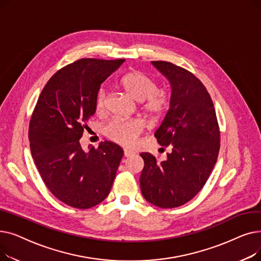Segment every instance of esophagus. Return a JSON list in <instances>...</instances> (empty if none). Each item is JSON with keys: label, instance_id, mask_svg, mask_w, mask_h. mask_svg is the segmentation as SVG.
Here are the masks:
<instances>
[{"label": "esophagus", "instance_id": "1", "mask_svg": "<svg viewBox=\"0 0 261 261\" xmlns=\"http://www.w3.org/2000/svg\"><path fill=\"white\" fill-rule=\"evenodd\" d=\"M133 154H134V152H133V151H130V150H127V149L123 150V155H125L126 158L131 156V155H133Z\"/></svg>", "mask_w": 261, "mask_h": 261}]
</instances>
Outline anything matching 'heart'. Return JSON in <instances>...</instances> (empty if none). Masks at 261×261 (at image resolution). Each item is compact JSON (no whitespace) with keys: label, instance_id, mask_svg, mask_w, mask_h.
Masks as SVG:
<instances>
[{"label":"heart","instance_id":"1","mask_svg":"<svg viewBox=\"0 0 261 261\" xmlns=\"http://www.w3.org/2000/svg\"><path fill=\"white\" fill-rule=\"evenodd\" d=\"M118 85L131 98L142 101V111L149 117L160 118L169 108L168 95L158 90L155 82L141 71L133 70L125 73L119 78ZM94 110L98 116L106 114L107 93L103 89L96 93ZM143 131L144 122L140 119H112L105 129L108 139L126 147L133 145Z\"/></svg>","mask_w":261,"mask_h":261}]
</instances>
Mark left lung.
<instances>
[{
	"label": "left lung",
	"mask_w": 261,
	"mask_h": 261,
	"mask_svg": "<svg viewBox=\"0 0 261 261\" xmlns=\"http://www.w3.org/2000/svg\"><path fill=\"white\" fill-rule=\"evenodd\" d=\"M171 87L170 107L154 136L171 148L165 161L142 152L140 184L144 198L161 208L193 199L208 180L220 149V128L211 95L189 71L167 61H152Z\"/></svg>",
	"instance_id": "obj_1"
}]
</instances>
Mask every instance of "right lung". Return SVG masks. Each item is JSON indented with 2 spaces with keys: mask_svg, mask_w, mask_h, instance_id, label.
Listing matches in <instances>:
<instances>
[{
  "mask_svg": "<svg viewBox=\"0 0 261 261\" xmlns=\"http://www.w3.org/2000/svg\"><path fill=\"white\" fill-rule=\"evenodd\" d=\"M125 59H79L55 73L33 111L29 139L37 169L50 193L79 210L102 202L111 190L123 155L112 142L81 148L79 140L100 85Z\"/></svg>",
  "mask_w": 261,
  "mask_h": 261,
  "instance_id": "add662e5",
  "label": "right lung"
}]
</instances>
